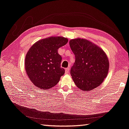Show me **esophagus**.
Returning <instances> with one entry per match:
<instances>
[{"instance_id":"34e87169","label":"esophagus","mask_w":129,"mask_h":129,"mask_svg":"<svg viewBox=\"0 0 129 129\" xmlns=\"http://www.w3.org/2000/svg\"><path fill=\"white\" fill-rule=\"evenodd\" d=\"M69 71H70V68H66L65 69V73L66 74H68L69 73Z\"/></svg>"}]
</instances>
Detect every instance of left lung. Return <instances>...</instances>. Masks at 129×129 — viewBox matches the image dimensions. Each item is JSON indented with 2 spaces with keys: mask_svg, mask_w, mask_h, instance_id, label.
<instances>
[{
  "mask_svg": "<svg viewBox=\"0 0 129 129\" xmlns=\"http://www.w3.org/2000/svg\"><path fill=\"white\" fill-rule=\"evenodd\" d=\"M69 44L75 57L70 73L76 85L83 91L97 88L108 72L109 65L105 52L84 39H72Z\"/></svg>",
  "mask_w": 129,
  "mask_h": 129,
  "instance_id": "8db88e82",
  "label": "left lung"
}]
</instances>
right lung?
Segmentation results:
<instances>
[{
  "instance_id": "obj_1",
  "label": "right lung",
  "mask_w": 129,
  "mask_h": 129,
  "mask_svg": "<svg viewBox=\"0 0 129 129\" xmlns=\"http://www.w3.org/2000/svg\"><path fill=\"white\" fill-rule=\"evenodd\" d=\"M68 39L62 37H50L36 42L27 51L25 69L32 82L41 89L56 85L64 74L60 68L61 57L58 49L65 45Z\"/></svg>"
}]
</instances>
